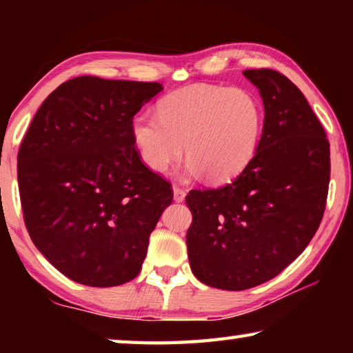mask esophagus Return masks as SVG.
I'll return each instance as SVG.
<instances>
[{
  "mask_svg": "<svg viewBox=\"0 0 353 353\" xmlns=\"http://www.w3.org/2000/svg\"><path fill=\"white\" fill-rule=\"evenodd\" d=\"M172 194H174L176 202H182L185 199V190L179 188V187H172Z\"/></svg>",
  "mask_w": 353,
  "mask_h": 353,
  "instance_id": "1",
  "label": "esophagus"
}]
</instances>
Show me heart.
<instances>
[{
	"label": "heart",
	"instance_id": "heart-1",
	"mask_svg": "<svg viewBox=\"0 0 353 353\" xmlns=\"http://www.w3.org/2000/svg\"><path fill=\"white\" fill-rule=\"evenodd\" d=\"M157 113L139 112L130 119L139 159L157 174L182 159L185 146L188 174L227 182L252 162L260 145L261 104L243 88H182L160 101Z\"/></svg>",
	"mask_w": 353,
	"mask_h": 353
}]
</instances>
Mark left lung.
<instances>
[{
  "mask_svg": "<svg viewBox=\"0 0 353 353\" xmlns=\"http://www.w3.org/2000/svg\"><path fill=\"white\" fill-rule=\"evenodd\" d=\"M259 88L265 121L259 149L230 183L191 190L187 232L194 277L241 291L265 283L312 241L324 214L330 145L303 93L270 68L246 70Z\"/></svg>",
  "mask_w": 353,
  "mask_h": 353,
  "instance_id": "obj_1",
  "label": "left lung"
}]
</instances>
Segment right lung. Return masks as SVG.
<instances>
[{
	"label": "right lung",
	"mask_w": 353,
	"mask_h": 353,
	"mask_svg": "<svg viewBox=\"0 0 353 353\" xmlns=\"http://www.w3.org/2000/svg\"><path fill=\"white\" fill-rule=\"evenodd\" d=\"M157 82L81 76L35 113L19 151L26 229L45 259L87 286L139 276L149 235L172 201L171 185L141 163L130 119Z\"/></svg>",
	"instance_id": "obj_1"
}]
</instances>
